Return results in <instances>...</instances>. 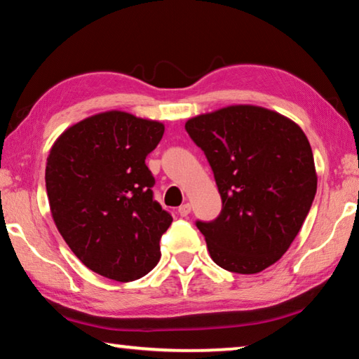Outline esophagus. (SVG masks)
<instances>
[{
  "label": "esophagus",
  "mask_w": 359,
  "mask_h": 359,
  "mask_svg": "<svg viewBox=\"0 0 359 359\" xmlns=\"http://www.w3.org/2000/svg\"><path fill=\"white\" fill-rule=\"evenodd\" d=\"M190 212H191V204H188V203L182 204L180 208H179V214H180L182 217H187L188 214H190Z\"/></svg>",
  "instance_id": "34e87169"
}]
</instances>
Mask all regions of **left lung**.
Wrapping results in <instances>:
<instances>
[{"label": "left lung", "instance_id": "obj_1", "mask_svg": "<svg viewBox=\"0 0 359 359\" xmlns=\"http://www.w3.org/2000/svg\"><path fill=\"white\" fill-rule=\"evenodd\" d=\"M222 196V214L198 222L210 258L238 274L277 263L317 193L312 147L301 126L271 109L234 104L188 118Z\"/></svg>", "mask_w": 359, "mask_h": 359}]
</instances>
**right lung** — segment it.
<instances>
[{"label":"right lung","instance_id":"right-lung-1","mask_svg":"<svg viewBox=\"0 0 359 359\" xmlns=\"http://www.w3.org/2000/svg\"><path fill=\"white\" fill-rule=\"evenodd\" d=\"M161 121L106 111L66 128L46 165L50 214L76 257L96 274L131 282L160 261L172 217L154 201L145 156L161 141Z\"/></svg>","mask_w":359,"mask_h":359}]
</instances>
